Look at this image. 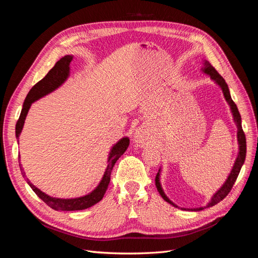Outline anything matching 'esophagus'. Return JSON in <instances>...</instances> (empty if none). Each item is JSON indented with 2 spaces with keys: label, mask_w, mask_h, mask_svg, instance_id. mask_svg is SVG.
Wrapping results in <instances>:
<instances>
[{
  "label": "esophagus",
  "mask_w": 258,
  "mask_h": 258,
  "mask_svg": "<svg viewBox=\"0 0 258 258\" xmlns=\"http://www.w3.org/2000/svg\"><path fill=\"white\" fill-rule=\"evenodd\" d=\"M135 140L136 142H143L144 140H146V134L142 130V129H138L136 135H135Z\"/></svg>",
  "instance_id": "34e87169"
}]
</instances>
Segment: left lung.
<instances>
[{"label": "left lung", "mask_w": 258, "mask_h": 258, "mask_svg": "<svg viewBox=\"0 0 258 258\" xmlns=\"http://www.w3.org/2000/svg\"><path fill=\"white\" fill-rule=\"evenodd\" d=\"M204 72L209 74L211 76V79L214 80L218 85L221 86V88L223 90V93L225 96V99L226 101H227L228 104L230 105L231 107V112H232V115H233V119H235V122L237 124V128H238V142H239V155L237 157V160L235 162V166H233L231 172L227 178V181L225 182V184L221 187V189L218 190L214 196L212 197V199H211V201L208 204L207 208H210V207H213L215 205H217L218 202L222 201L227 195L229 194V191L231 190L233 184H235L236 179L239 175V172L241 170V167L242 165H243V162L245 160V155H246V140H245V135L243 132V129H242V126H241V115L238 111V107L236 105V103L233 102L231 97H230V93H229V89H228V86L227 84H226L225 80L223 79V77L218 74V72L216 71V70L212 67V64L210 63L209 61H205V69H204ZM155 184H156V187H157V190L159 191L160 196L163 198V200H166L168 204L172 205L174 207H177L176 205H174L172 201H171L166 195L165 192H163L161 186H160V182H159V172L157 173V175H156V178H155ZM186 210V209H184ZM204 210V208H197V209H191V211H201Z\"/></svg>", "instance_id": "8db88e82"}]
</instances>
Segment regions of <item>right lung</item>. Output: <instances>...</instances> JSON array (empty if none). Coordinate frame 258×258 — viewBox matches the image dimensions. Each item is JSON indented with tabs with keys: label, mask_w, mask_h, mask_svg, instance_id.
Wrapping results in <instances>:
<instances>
[{
	"label": "right lung",
	"mask_w": 258,
	"mask_h": 258,
	"mask_svg": "<svg viewBox=\"0 0 258 258\" xmlns=\"http://www.w3.org/2000/svg\"><path fill=\"white\" fill-rule=\"evenodd\" d=\"M71 61H72V56H69L68 54V56L62 57L57 62V63L53 66V68L50 70V71L46 74L44 79L41 80L38 83H36L33 87L31 88V90L29 91L28 96L25 100V102H23L22 110H21L20 116H19V118L16 123L17 139H19V135L22 130L23 123H25L26 116L28 114V111H29L31 104H32L35 100L42 98L43 96L47 95V93L58 88L59 86L67 80V77L69 76V70H70L69 66ZM128 146H129V139L128 138L121 139L118 143H116V145L113 146L112 151L110 153V157H108V160H107L108 165H107V168L104 172V175L102 177V181L100 182V184L98 185V187L95 190L88 195H86V196H84V197L75 198V199H58V198L49 197L48 195H46L38 188H36V187L29 181L22 167L20 168L21 174L23 177H26L28 184L30 185L31 188L33 189V191L51 209L56 210V211H58V210H60V211L85 210V209L95 206L96 204H98L99 201L102 200L104 194L108 187V184H110L112 169L115 165V162L118 160V158L124 152H126ZM19 166H20V160H19Z\"/></svg>",
	"instance_id": "obj_1"
}]
</instances>
